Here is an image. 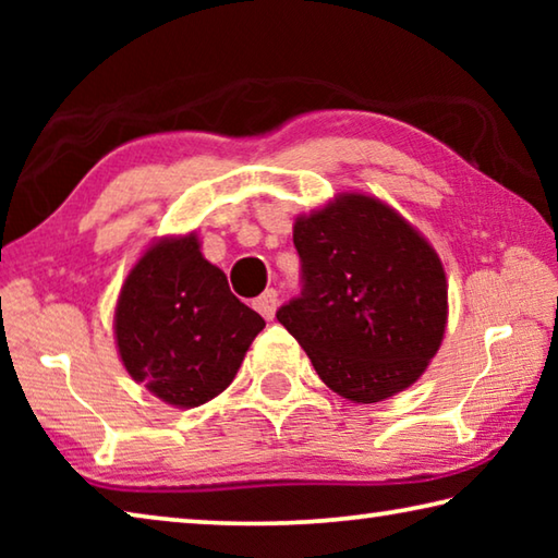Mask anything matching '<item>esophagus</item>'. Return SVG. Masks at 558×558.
<instances>
[{
  "instance_id": "34e87169",
  "label": "esophagus",
  "mask_w": 558,
  "mask_h": 558,
  "mask_svg": "<svg viewBox=\"0 0 558 558\" xmlns=\"http://www.w3.org/2000/svg\"><path fill=\"white\" fill-rule=\"evenodd\" d=\"M253 305H256V310L263 317L272 319V315H276V307H278V290H272V288L266 290L256 302H253Z\"/></svg>"
}]
</instances>
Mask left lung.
Masks as SVG:
<instances>
[{"label": "left lung", "instance_id": "8db88e82", "mask_svg": "<svg viewBox=\"0 0 558 558\" xmlns=\"http://www.w3.org/2000/svg\"><path fill=\"white\" fill-rule=\"evenodd\" d=\"M292 243L302 288L276 317L319 379L354 403L409 389L446 332L448 282L438 253L364 194L300 216Z\"/></svg>", "mask_w": 558, "mask_h": 558}]
</instances>
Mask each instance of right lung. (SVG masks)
Segmentation results:
<instances>
[{
    "label": "right lung",
    "instance_id": "right-lung-1",
    "mask_svg": "<svg viewBox=\"0 0 558 558\" xmlns=\"http://www.w3.org/2000/svg\"><path fill=\"white\" fill-rule=\"evenodd\" d=\"M263 327L266 319L202 256L194 233L155 243L130 270L116 310L128 374L179 409L219 396Z\"/></svg>",
    "mask_w": 558,
    "mask_h": 558
}]
</instances>
